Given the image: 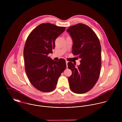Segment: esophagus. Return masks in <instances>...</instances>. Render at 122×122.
<instances>
[{
	"mask_svg": "<svg viewBox=\"0 0 122 122\" xmlns=\"http://www.w3.org/2000/svg\"><path fill=\"white\" fill-rule=\"evenodd\" d=\"M66 66H67V68L68 67V61H66Z\"/></svg>",
	"mask_w": 122,
	"mask_h": 122,
	"instance_id": "esophagus-1",
	"label": "esophagus"
}]
</instances>
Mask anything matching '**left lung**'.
Wrapping results in <instances>:
<instances>
[{
  "instance_id": "left-lung-1",
  "label": "left lung",
  "mask_w": 122,
  "mask_h": 122,
  "mask_svg": "<svg viewBox=\"0 0 122 122\" xmlns=\"http://www.w3.org/2000/svg\"><path fill=\"white\" fill-rule=\"evenodd\" d=\"M67 31L72 37V53L81 59L80 65L76 68L68 63L72 75L68 78L71 90L76 93H84L91 90L100 76L101 67V46L95 33L87 25L78 23Z\"/></svg>"
}]
</instances>
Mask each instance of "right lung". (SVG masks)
<instances>
[{"instance_id": "right-lung-1", "label": "right lung", "mask_w": 122, "mask_h": 122, "mask_svg": "<svg viewBox=\"0 0 122 122\" xmlns=\"http://www.w3.org/2000/svg\"><path fill=\"white\" fill-rule=\"evenodd\" d=\"M65 29L52 23H42L26 40L23 50L25 72L32 85L41 92L54 90L59 77L66 68L64 59L54 61L48 56L54 49L56 39Z\"/></svg>"}]
</instances>
